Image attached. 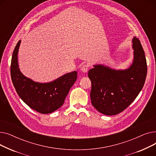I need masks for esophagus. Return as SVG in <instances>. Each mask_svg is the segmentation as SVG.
Here are the masks:
<instances>
[{
	"label": "esophagus",
	"mask_w": 156,
	"mask_h": 156,
	"mask_svg": "<svg viewBox=\"0 0 156 156\" xmlns=\"http://www.w3.org/2000/svg\"><path fill=\"white\" fill-rule=\"evenodd\" d=\"M88 66L87 65H83L81 68V71L84 73H87L88 72Z\"/></svg>",
	"instance_id": "esophagus-1"
}]
</instances>
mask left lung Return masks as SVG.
<instances>
[{
	"label": "left lung",
	"mask_w": 156,
	"mask_h": 156,
	"mask_svg": "<svg viewBox=\"0 0 156 156\" xmlns=\"http://www.w3.org/2000/svg\"><path fill=\"white\" fill-rule=\"evenodd\" d=\"M133 62L125 69H115L102 64L88 71L92 83V104L101 113L116 115L132 104L140 92L147 76L145 52L138 38L132 39Z\"/></svg>",
	"instance_id": "1"
}]
</instances>
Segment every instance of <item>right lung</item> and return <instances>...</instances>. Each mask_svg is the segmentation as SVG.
Returning a JSON list of instances; mask_svg holds the SVG:
<instances>
[{
  "mask_svg": "<svg viewBox=\"0 0 156 156\" xmlns=\"http://www.w3.org/2000/svg\"><path fill=\"white\" fill-rule=\"evenodd\" d=\"M19 40L12 55L11 75L12 83L22 101L30 108L42 114H49L60 108L70 88L77 79L76 71L68 73L47 83L36 82L26 77L19 68Z\"/></svg>",
  "mask_w": 156,
  "mask_h": 156,
  "instance_id": "obj_1",
  "label": "right lung"
}]
</instances>
